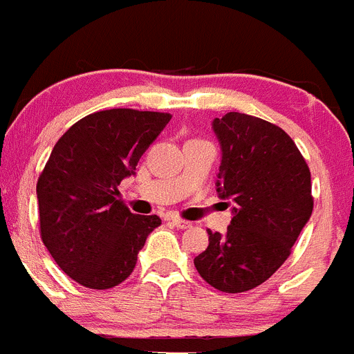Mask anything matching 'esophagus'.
<instances>
[{"label":"esophagus","instance_id":"34e87169","mask_svg":"<svg viewBox=\"0 0 354 354\" xmlns=\"http://www.w3.org/2000/svg\"><path fill=\"white\" fill-rule=\"evenodd\" d=\"M169 222L173 223L176 229H190V227H192V223L187 222V220H181V218H171Z\"/></svg>","mask_w":354,"mask_h":354}]
</instances>
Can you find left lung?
Segmentation results:
<instances>
[{"instance_id": "1", "label": "left lung", "mask_w": 354, "mask_h": 354, "mask_svg": "<svg viewBox=\"0 0 354 354\" xmlns=\"http://www.w3.org/2000/svg\"><path fill=\"white\" fill-rule=\"evenodd\" d=\"M222 148L216 192L232 201L225 234L211 232L194 259L213 288L241 293L267 281L290 257L313 213L311 173L281 127L246 113L214 118Z\"/></svg>"}]
</instances>
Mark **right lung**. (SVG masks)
Here are the masks:
<instances>
[{
    "label": "right lung",
    "mask_w": 354,
    "mask_h": 354,
    "mask_svg": "<svg viewBox=\"0 0 354 354\" xmlns=\"http://www.w3.org/2000/svg\"><path fill=\"white\" fill-rule=\"evenodd\" d=\"M169 120V113L131 108L95 111L55 143L36 185L39 230L55 263L80 285H120L160 225L157 214L131 213L117 187Z\"/></svg>",
    "instance_id": "add662e5"
}]
</instances>
